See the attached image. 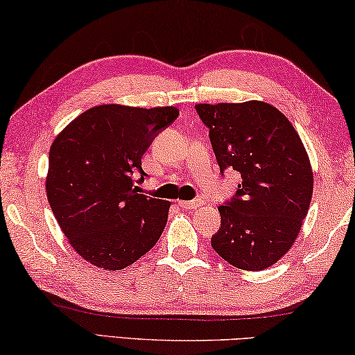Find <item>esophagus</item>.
Here are the masks:
<instances>
[{"label": "esophagus", "instance_id": "1", "mask_svg": "<svg viewBox=\"0 0 355 355\" xmlns=\"http://www.w3.org/2000/svg\"><path fill=\"white\" fill-rule=\"evenodd\" d=\"M178 205L182 209H195V207L201 206L202 202L200 200H191V201H178Z\"/></svg>", "mask_w": 355, "mask_h": 355}]
</instances>
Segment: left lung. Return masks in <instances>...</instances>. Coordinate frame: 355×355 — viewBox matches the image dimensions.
<instances>
[{
    "label": "left lung",
    "instance_id": "left-lung-1",
    "mask_svg": "<svg viewBox=\"0 0 355 355\" xmlns=\"http://www.w3.org/2000/svg\"><path fill=\"white\" fill-rule=\"evenodd\" d=\"M220 173L242 182L218 207L222 223L211 245L243 270L275 264L297 237L313 195V171L297 132L266 102L198 103Z\"/></svg>",
    "mask_w": 355,
    "mask_h": 355
}]
</instances>
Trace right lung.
<instances>
[{
	"label": "right lung",
	"instance_id": "obj_1",
	"mask_svg": "<svg viewBox=\"0 0 355 355\" xmlns=\"http://www.w3.org/2000/svg\"><path fill=\"white\" fill-rule=\"evenodd\" d=\"M178 116L174 107L98 105L55 138L46 198L64 236L85 261L121 270L160 239L170 201L137 193L135 182L146 176L143 154Z\"/></svg>",
	"mask_w": 355,
	"mask_h": 355
}]
</instances>
